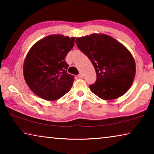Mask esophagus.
<instances>
[{
	"instance_id": "34e87169",
	"label": "esophagus",
	"mask_w": 154,
	"mask_h": 154,
	"mask_svg": "<svg viewBox=\"0 0 154 154\" xmlns=\"http://www.w3.org/2000/svg\"><path fill=\"white\" fill-rule=\"evenodd\" d=\"M78 77H79V78H82L83 77V74L82 73V72H79V75H78Z\"/></svg>"
}]
</instances>
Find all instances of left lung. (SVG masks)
<instances>
[{"label": "left lung", "mask_w": 154, "mask_h": 154, "mask_svg": "<svg viewBox=\"0 0 154 154\" xmlns=\"http://www.w3.org/2000/svg\"><path fill=\"white\" fill-rule=\"evenodd\" d=\"M77 48L92 62L97 79L90 90L103 100L123 96L131 86L136 64L123 44L103 33H93L76 38Z\"/></svg>", "instance_id": "obj_1"}]
</instances>
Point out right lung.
Here are the masks:
<instances>
[{"mask_svg": "<svg viewBox=\"0 0 154 154\" xmlns=\"http://www.w3.org/2000/svg\"><path fill=\"white\" fill-rule=\"evenodd\" d=\"M75 37L50 35L31 47L23 64L24 79L40 98L55 100L69 92L74 77L67 73L65 57L73 48Z\"/></svg>", "mask_w": 154, "mask_h": 154, "instance_id": "obj_1", "label": "right lung"}]
</instances>
